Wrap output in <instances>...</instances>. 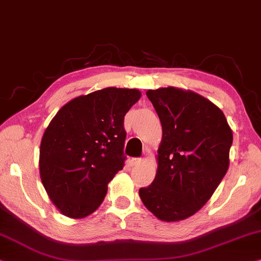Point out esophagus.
Instances as JSON below:
<instances>
[{
	"instance_id": "34e87169",
	"label": "esophagus",
	"mask_w": 261,
	"mask_h": 261,
	"mask_svg": "<svg viewBox=\"0 0 261 261\" xmlns=\"http://www.w3.org/2000/svg\"><path fill=\"white\" fill-rule=\"evenodd\" d=\"M140 162H142V159L141 158H133L130 160V165L132 166H137V165H139Z\"/></svg>"
}]
</instances>
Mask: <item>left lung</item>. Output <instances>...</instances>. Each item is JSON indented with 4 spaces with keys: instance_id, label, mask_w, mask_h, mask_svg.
Listing matches in <instances>:
<instances>
[{
    "instance_id": "8db88e82",
    "label": "left lung",
    "mask_w": 261,
    "mask_h": 261,
    "mask_svg": "<svg viewBox=\"0 0 261 261\" xmlns=\"http://www.w3.org/2000/svg\"><path fill=\"white\" fill-rule=\"evenodd\" d=\"M162 126L155 179L139 190L162 221L184 220L201 208L229 165L233 134L224 113L199 94L174 87L146 93Z\"/></svg>"
}]
</instances>
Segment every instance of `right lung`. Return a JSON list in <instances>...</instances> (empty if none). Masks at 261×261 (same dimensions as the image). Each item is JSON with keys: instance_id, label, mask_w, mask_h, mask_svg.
Masks as SVG:
<instances>
[{"instance_id": "add662e5", "label": "right lung", "mask_w": 261, "mask_h": 261, "mask_svg": "<svg viewBox=\"0 0 261 261\" xmlns=\"http://www.w3.org/2000/svg\"><path fill=\"white\" fill-rule=\"evenodd\" d=\"M137 89L108 88L75 97L56 113L40 148V175L53 203L66 217L92 214L107 185L124 166L126 113Z\"/></svg>"}]
</instances>
